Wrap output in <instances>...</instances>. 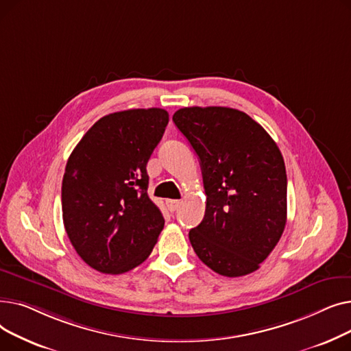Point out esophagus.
Segmentation results:
<instances>
[{"instance_id":"obj_1","label":"esophagus","mask_w":351,"mask_h":351,"mask_svg":"<svg viewBox=\"0 0 351 351\" xmlns=\"http://www.w3.org/2000/svg\"><path fill=\"white\" fill-rule=\"evenodd\" d=\"M180 205V200H175V199H169L166 200V208H168L171 212H175Z\"/></svg>"}]
</instances>
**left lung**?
Instances as JSON below:
<instances>
[{
    "label": "left lung",
    "mask_w": 351,
    "mask_h": 351,
    "mask_svg": "<svg viewBox=\"0 0 351 351\" xmlns=\"http://www.w3.org/2000/svg\"><path fill=\"white\" fill-rule=\"evenodd\" d=\"M173 122L200 160L206 210L191 245L213 271L239 278L261 267L287 219V176L280 149L247 114L191 106Z\"/></svg>",
    "instance_id": "1"
}]
</instances>
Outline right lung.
Wrapping results in <instances>:
<instances>
[{
    "label": "right lung",
    "instance_id": "right-lung-1",
    "mask_svg": "<svg viewBox=\"0 0 351 351\" xmlns=\"http://www.w3.org/2000/svg\"><path fill=\"white\" fill-rule=\"evenodd\" d=\"M169 114L160 108L109 114L72 151L62 179V219L81 259L121 274L147 259L165 219L147 196L146 165Z\"/></svg>",
    "mask_w": 351,
    "mask_h": 351
}]
</instances>
